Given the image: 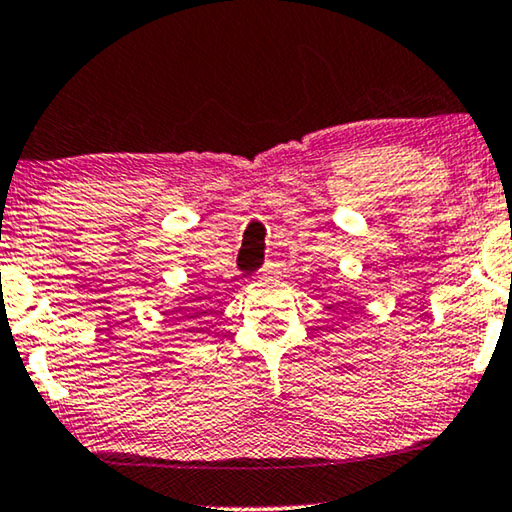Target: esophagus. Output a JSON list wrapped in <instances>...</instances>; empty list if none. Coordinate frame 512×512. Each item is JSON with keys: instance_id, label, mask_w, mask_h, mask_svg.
I'll list each match as a JSON object with an SVG mask.
<instances>
[{"instance_id": "34e87169", "label": "esophagus", "mask_w": 512, "mask_h": 512, "mask_svg": "<svg viewBox=\"0 0 512 512\" xmlns=\"http://www.w3.org/2000/svg\"><path fill=\"white\" fill-rule=\"evenodd\" d=\"M277 272V265L275 263H265V268L261 270V277H272Z\"/></svg>"}]
</instances>
